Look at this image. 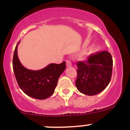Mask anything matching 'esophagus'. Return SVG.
Segmentation results:
<instances>
[{"mask_svg": "<svg viewBox=\"0 0 130 130\" xmlns=\"http://www.w3.org/2000/svg\"><path fill=\"white\" fill-rule=\"evenodd\" d=\"M66 66L67 67H70V66H72V62H71V61L70 60H66Z\"/></svg>", "mask_w": 130, "mask_h": 130, "instance_id": "obj_1", "label": "esophagus"}]
</instances>
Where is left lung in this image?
<instances>
[{
  "label": "left lung",
  "mask_w": 130,
  "mask_h": 130,
  "mask_svg": "<svg viewBox=\"0 0 130 130\" xmlns=\"http://www.w3.org/2000/svg\"><path fill=\"white\" fill-rule=\"evenodd\" d=\"M77 67V90L84 94L94 96L103 91L111 81L112 56L106 51L98 52L84 61L78 62Z\"/></svg>",
  "instance_id": "1"
}]
</instances>
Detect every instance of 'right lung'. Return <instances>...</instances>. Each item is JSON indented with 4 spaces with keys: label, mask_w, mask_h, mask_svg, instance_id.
Segmentation results:
<instances>
[{
    "label": "right lung",
    "mask_w": 130,
    "mask_h": 130,
    "mask_svg": "<svg viewBox=\"0 0 130 130\" xmlns=\"http://www.w3.org/2000/svg\"><path fill=\"white\" fill-rule=\"evenodd\" d=\"M18 44L13 54V69L18 85L30 97L38 100L46 99L55 92L58 78L66 68V62L50 64L40 70H30L19 61L17 52Z\"/></svg>",
    "instance_id": "right-lung-1"
}]
</instances>
